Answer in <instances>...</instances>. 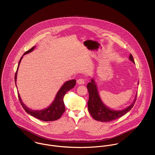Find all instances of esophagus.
Listing matches in <instances>:
<instances>
[{
	"mask_svg": "<svg viewBox=\"0 0 155 155\" xmlns=\"http://www.w3.org/2000/svg\"><path fill=\"white\" fill-rule=\"evenodd\" d=\"M77 83L78 84H83L85 83V80L84 78H79L78 80H77Z\"/></svg>",
	"mask_w": 155,
	"mask_h": 155,
	"instance_id": "1",
	"label": "esophagus"
}]
</instances>
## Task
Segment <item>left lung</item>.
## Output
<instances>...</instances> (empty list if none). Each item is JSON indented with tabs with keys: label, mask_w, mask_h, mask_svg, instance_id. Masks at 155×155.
I'll list each match as a JSON object with an SVG mask.
<instances>
[{
	"label": "left lung",
	"mask_w": 155,
	"mask_h": 155,
	"mask_svg": "<svg viewBox=\"0 0 155 155\" xmlns=\"http://www.w3.org/2000/svg\"><path fill=\"white\" fill-rule=\"evenodd\" d=\"M129 58L133 63H135L131 53ZM87 87L89 93V99L87 102L88 112L95 120L101 122H110L120 118L132 109L137 98L136 96L133 103L126 109L121 110H113L106 107L102 102L98 94L97 86L93 79L90 83H88Z\"/></svg>",
	"instance_id": "left-lung-1"
}]
</instances>
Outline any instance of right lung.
<instances>
[{
	"label": "right lung",
	"mask_w": 155,
	"mask_h": 155,
	"mask_svg": "<svg viewBox=\"0 0 155 155\" xmlns=\"http://www.w3.org/2000/svg\"><path fill=\"white\" fill-rule=\"evenodd\" d=\"M35 48V46L30 49H29L28 51L25 52L24 54H25L27 53H28L33 51ZM22 58V56L21 58L19 60V62L18 65L17 69L15 74V85H16V81H17L18 69ZM75 84H76V80L74 79L65 82L64 84L61 87L60 90L58 91L56 96V97L53 102L52 103V104L48 108L45 109L43 110H34L28 108L22 103L18 93V96L22 107L25 110V112L28 114L31 115V116L34 117L40 120H43V121H53V120H57L61 117L62 114L65 111V104L64 102V97L65 94L71 88H74V87L75 86Z\"/></svg>",
	"instance_id": "1"
}]
</instances>
